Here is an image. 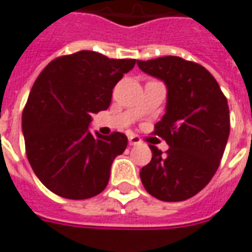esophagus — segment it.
<instances>
[{
    "instance_id": "obj_1",
    "label": "esophagus",
    "mask_w": 252,
    "mask_h": 252,
    "mask_svg": "<svg viewBox=\"0 0 252 252\" xmlns=\"http://www.w3.org/2000/svg\"><path fill=\"white\" fill-rule=\"evenodd\" d=\"M129 144L130 145H141V144H142V141H141L140 137H137V135H131V137H129Z\"/></svg>"
}]
</instances>
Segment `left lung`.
I'll return each instance as SVG.
<instances>
[{"label":"left lung","instance_id":"1","mask_svg":"<svg viewBox=\"0 0 252 252\" xmlns=\"http://www.w3.org/2000/svg\"><path fill=\"white\" fill-rule=\"evenodd\" d=\"M142 72L167 85V107L153 134L168 144L155 145L141 182L151 195L165 202L194 197L213 178L229 137V108L216 78L199 63L180 57L137 61Z\"/></svg>","mask_w":252,"mask_h":252}]
</instances>
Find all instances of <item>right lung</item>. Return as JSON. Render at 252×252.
Here are the masks:
<instances>
[{"instance_id":"1","label":"right lung","mask_w":252,"mask_h":252,"mask_svg":"<svg viewBox=\"0 0 252 252\" xmlns=\"http://www.w3.org/2000/svg\"><path fill=\"white\" fill-rule=\"evenodd\" d=\"M135 60H112L83 50L58 57L39 74L23 111L28 161L44 186L60 197L87 199L100 194L114 158L127 137L94 135L92 115L110 107L112 89Z\"/></svg>"}]
</instances>
